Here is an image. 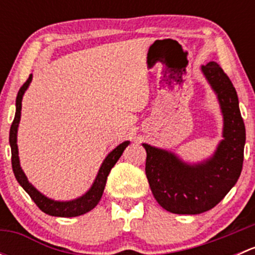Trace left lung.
Returning a JSON list of instances; mask_svg holds the SVG:
<instances>
[{"mask_svg":"<svg viewBox=\"0 0 255 255\" xmlns=\"http://www.w3.org/2000/svg\"><path fill=\"white\" fill-rule=\"evenodd\" d=\"M201 71L223 116V139L215 153L199 163H187L173 151L142 144L151 192L164 210L177 215H199L215 207L235 186L243 166L246 127L236 89L215 61L201 65Z\"/></svg>","mask_w":255,"mask_h":255,"instance_id":"left-lung-1","label":"left lung"}]
</instances>
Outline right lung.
Here are the masks:
<instances>
[{"mask_svg": "<svg viewBox=\"0 0 255 255\" xmlns=\"http://www.w3.org/2000/svg\"><path fill=\"white\" fill-rule=\"evenodd\" d=\"M33 75L30 74L27 81L23 84L18 91L17 99H16V115H14V120L12 122L11 129H9V145H11V153H12V169H13L14 176H16L18 184L24 189L30 196V199L35 202L38 207L43 211L44 213L50 216H55V217H76V216H81L84 213L89 212L92 208H95L99 201L101 200L102 194H104L105 186H106L107 176H109L111 169L117 163L118 159L122 155L123 150L128 146L129 140L121 143L120 145L116 146L112 151L107 154L105 160L102 161L101 166L99 169L96 177H95L94 182H92L91 187L85 192L81 196L76 197L74 200H69V201H58V200H53L50 197L45 196L44 194L35 189L32 184L29 182L28 177L25 176L24 171L20 168L19 156H18V145H17V133H18V126L20 122V111H22V100L23 95L27 91L29 87L30 82H32Z\"/></svg>", "mask_w": 255, "mask_h": 255, "instance_id": "right-lung-1", "label": "right lung"}]
</instances>
